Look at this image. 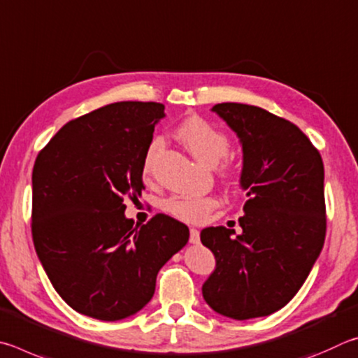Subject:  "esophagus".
Returning <instances> with one entry per match:
<instances>
[{"mask_svg":"<svg viewBox=\"0 0 358 358\" xmlns=\"http://www.w3.org/2000/svg\"><path fill=\"white\" fill-rule=\"evenodd\" d=\"M199 242V231L196 228L190 229V243H198Z\"/></svg>","mask_w":358,"mask_h":358,"instance_id":"obj_1","label":"esophagus"}]
</instances>
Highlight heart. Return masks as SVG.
Returning <instances> with one entry per match:
<instances>
[{"instance_id": "b5f03b06", "label": "heart", "mask_w": 358, "mask_h": 358, "mask_svg": "<svg viewBox=\"0 0 358 358\" xmlns=\"http://www.w3.org/2000/svg\"><path fill=\"white\" fill-rule=\"evenodd\" d=\"M176 134H178L179 140L185 144V148L190 150L192 155L201 163H206V165H215V163L228 152V136L224 135L222 130H218L210 122L199 116L187 117L185 121L180 122L178 130H176ZM162 148L163 140L159 136L154 138V140L149 143L146 152H144L143 157L141 166V173L144 178H149V176L152 174L155 159L157 155L160 154ZM224 169L228 171L229 165L224 166ZM217 206L218 201L214 196L178 193V195H173L171 198L166 199L165 210L184 222L198 223L206 220Z\"/></svg>"}]
</instances>
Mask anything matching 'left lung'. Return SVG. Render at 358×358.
<instances>
[{"mask_svg": "<svg viewBox=\"0 0 358 358\" xmlns=\"http://www.w3.org/2000/svg\"><path fill=\"white\" fill-rule=\"evenodd\" d=\"M212 111L239 138L248 199L242 234L224 227L201 231L215 256L203 297L236 321L268 316L296 296L324 247V163L297 125L259 106L227 102Z\"/></svg>", "mask_w": 358, "mask_h": 358, "instance_id": "1", "label": "left lung"}]
</instances>
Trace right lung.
Masks as SVG:
<instances>
[{
	"instance_id": "right-lung-1",
	"label": "right lung",
	"mask_w": 358,
	"mask_h": 358,
	"mask_svg": "<svg viewBox=\"0 0 358 358\" xmlns=\"http://www.w3.org/2000/svg\"><path fill=\"white\" fill-rule=\"evenodd\" d=\"M165 105L116 102L67 122L33 168V242L62 300L81 315L119 321L154 296L160 268L189 242L165 214L138 224L124 199L141 196L143 157Z\"/></svg>"
}]
</instances>
